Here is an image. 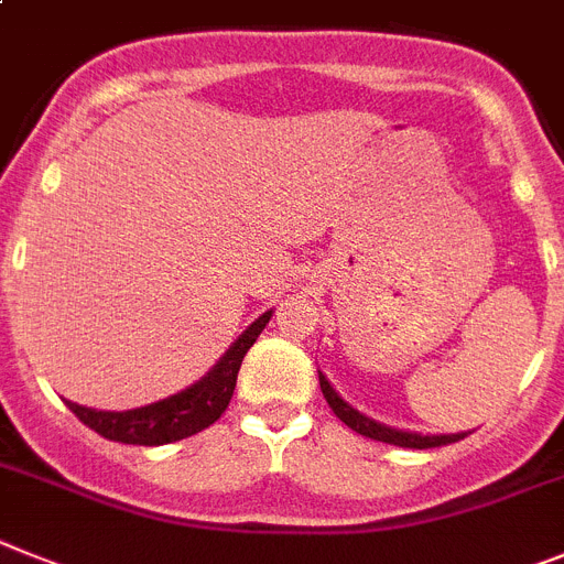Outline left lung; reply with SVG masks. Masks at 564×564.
Instances as JSON below:
<instances>
[{"label":"left lung","mask_w":564,"mask_h":564,"mask_svg":"<svg viewBox=\"0 0 564 564\" xmlns=\"http://www.w3.org/2000/svg\"><path fill=\"white\" fill-rule=\"evenodd\" d=\"M321 391H323V398H326V403L332 405V411H335L343 423L349 425L351 431H357V434H364V437L377 440V443L400 445V448H440V445L459 443L463 437H468V434H463V431H459V434H417V431H398V429H391V425L377 423V420L366 417V414H360L357 409H351V405L346 403L335 389H332V383L323 375H321Z\"/></svg>","instance_id":"obj_1"}]
</instances>
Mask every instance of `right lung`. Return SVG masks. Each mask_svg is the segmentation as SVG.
I'll use <instances>...</instances> for the list:
<instances>
[{"instance_id": "1", "label": "right lung", "mask_w": 564, "mask_h": 564, "mask_svg": "<svg viewBox=\"0 0 564 564\" xmlns=\"http://www.w3.org/2000/svg\"><path fill=\"white\" fill-rule=\"evenodd\" d=\"M272 312H263L258 321L243 332L238 340L227 349V355L200 377L198 383L189 389L178 391L173 398L159 400V403L141 405V409L130 411H96L85 409V405L70 403L65 400L67 409L76 414L87 429H93L101 437L112 440V443L127 445H164L175 443V440L193 437L227 411L229 400H232L235 380H238V369L243 364V355L249 351L263 326L269 323Z\"/></svg>"}]
</instances>
